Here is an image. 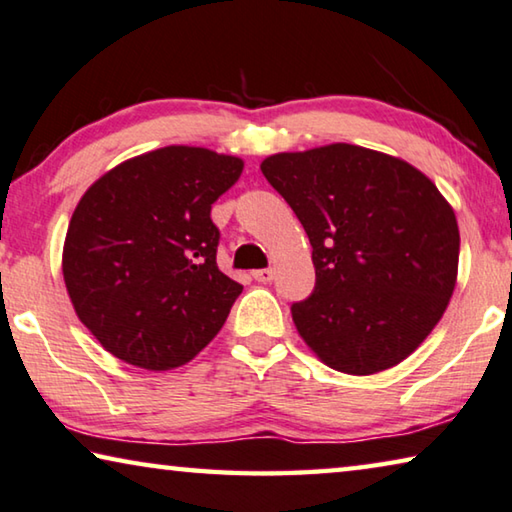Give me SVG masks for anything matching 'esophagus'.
Masks as SVG:
<instances>
[{
  "label": "esophagus",
  "instance_id": "34e87169",
  "mask_svg": "<svg viewBox=\"0 0 512 512\" xmlns=\"http://www.w3.org/2000/svg\"><path fill=\"white\" fill-rule=\"evenodd\" d=\"M254 279L261 281V283H270V281L274 279L272 267H265V270H256V272H254Z\"/></svg>",
  "mask_w": 512,
  "mask_h": 512
}]
</instances>
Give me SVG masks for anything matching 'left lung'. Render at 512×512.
Returning a JSON list of instances; mask_svg holds the SVG:
<instances>
[{"label": "left lung", "instance_id": "left-lung-1", "mask_svg": "<svg viewBox=\"0 0 512 512\" xmlns=\"http://www.w3.org/2000/svg\"><path fill=\"white\" fill-rule=\"evenodd\" d=\"M261 170L313 247L315 288L290 308L306 345L360 376L413 354L445 313L458 272L456 215L433 181L347 142L274 154Z\"/></svg>", "mask_w": 512, "mask_h": 512}]
</instances>
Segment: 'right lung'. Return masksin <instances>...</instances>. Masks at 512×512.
I'll return each mask as SVG.
<instances>
[{
  "instance_id": "1",
  "label": "right lung",
  "mask_w": 512,
  "mask_h": 512,
  "mask_svg": "<svg viewBox=\"0 0 512 512\" xmlns=\"http://www.w3.org/2000/svg\"><path fill=\"white\" fill-rule=\"evenodd\" d=\"M242 161L163 147L117 165L74 208L63 276L79 320L124 363L170 370L195 358L242 286L217 267L211 208Z\"/></svg>"
}]
</instances>
